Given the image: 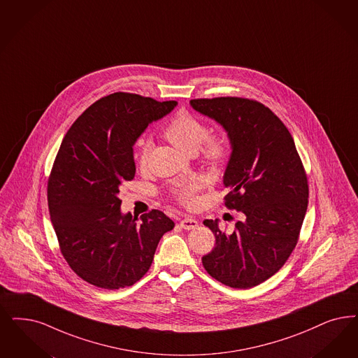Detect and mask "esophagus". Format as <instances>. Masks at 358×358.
<instances>
[{
  "mask_svg": "<svg viewBox=\"0 0 358 358\" xmlns=\"http://www.w3.org/2000/svg\"><path fill=\"white\" fill-rule=\"evenodd\" d=\"M180 227L183 229H194L198 227V222L194 219V217H185L182 222H180Z\"/></svg>",
  "mask_w": 358,
  "mask_h": 358,
  "instance_id": "obj_1",
  "label": "esophagus"
}]
</instances>
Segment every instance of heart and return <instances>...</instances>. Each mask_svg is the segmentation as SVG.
Wrapping results in <instances>:
<instances>
[{"label": "heart", "mask_w": 358, "mask_h": 358, "mask_svg": "<svg viewBox=\"0 0 358 358\" xmlns=\"http://www.w3.org/2000/svg\"><path fill=\"white\" fill-rule=\"evenodd\" d=\"M164 136L173 143V146L179 150L194 154L199 150L200 155L213 164L222 163L228 155L229 145L227 138L223 135H210L207 126L198 120L196 117L180 113L173 120L167 123L164 127ZM151 150V143L148 141H141L136 151V160L142 169H145L148 162V155ZM203 182L199 178H189L185 180L178 182L173 194L185 204H194L195 203V194L201 187Z\"/></svg>", "instance_id": "1"}]
</instances>
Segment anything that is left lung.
<instances>
[{
    "label": "left lung",
    "instance_id": "left-lung-1",
    "mask_svg": "<svg viewBox=\"0 0 358 358\" xmlns=\"http://www.w3.org/2000/svg\"><path fill=\"white\" fill-rule=\"evenodd\" d=\"M189 105L228 135L224 204L241 212L234 232L222 231L219 219L203 222L216 244L201 263L222 284L248 289L273 276L297 244L309 194L304 167L291 133L263 103L220 96Z\"/></svg>",
    "mask_w": 358,
    "mask_h": 358
}]
</instances>
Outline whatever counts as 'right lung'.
I'll list each match as a JSON object with an SVG mask.
<instances>
[{
	"instance_id": "add662e5",
	"label": "right lung",
	"mask_w": 358,
	"mask_h": 358,
	"mask_svg": "<svg viewBox=\"0 0 358 358\" xmlns=\"http://www.w3.org/2000/svg\"><path fill=\"white\" fill-rule=\"evenodd\" d=\"M178 102L114 93L69 129L48 182L61 252L85 281L103 289L131 287L146 275L160 238L175 223L159 210L122 213L120 187L135 176L133 146L147 126Z\"/></svg>"
}]
</instances>
